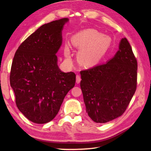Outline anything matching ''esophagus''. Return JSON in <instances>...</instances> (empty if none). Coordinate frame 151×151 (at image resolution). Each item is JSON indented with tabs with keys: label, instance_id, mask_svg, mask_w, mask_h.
<instances>
[{
	"label": "esophagus",
	"instance_id": "esophagus-1",
	"mask_svg": "<svg viewBox=\"0 0 151 151\" xmlns=\"http://www.w3.org/2000/svg\"><path fill=\"white\" fill-rule=\"evenodd\" d=\"M76 83H77V84H79L80 82H81V76H80L79 75H76Z\"/></svg>",
	"mask_w": 151,
	"mask_h": 151
}]
</instances>
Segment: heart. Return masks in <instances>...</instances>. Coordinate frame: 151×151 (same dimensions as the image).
<instances>
[{
    "instance_id": "obj_1",
    "label": "heart",
    "mask_w": 151,
    "mask_h": 151,
    "mask_svg": "<svg viewBox=\"0 0 151 151\" xmlns=\"http://www.w3.org/2000/svg\"><path fill=\"white\" fill-rule=\"evenodd\" d=\"M110 38L102 36L101 33L93 29L84 30L75 36L73 41L75 45L82 49L79 53L81 62L86 65H91L98 62L110 45ZM67 55L69 54V50H65Z\"/></svg>"
}]
</instances>
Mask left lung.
<instances>
[{
    "label": "left lung",
    "mask_w": 151,
    "mask_h": 151,
    "mask_svg": "<svg viewBox=\"0 0 151 151\" xmlns=\"http://www.w3.org/2000/svg\"><path fill=\"white\" fill-rule=\"evenodd\" d=\"M137 62L127 38L108 62L81 71L86 112L95 123H105L123 114L137 88Z\"/></svg>",
    "instance_id": "1"
}]
</instances>
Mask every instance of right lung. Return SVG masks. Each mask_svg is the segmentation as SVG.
<instances>
[{
  "mask_svg": "<svg viewBox=\"0 0 151 151\" xmlns=\"http://www.w3.org/2000/svg\"><path fill=\"white\" fill-rule=\"evenodd\" d=\"M68 19L45 24L28 36L15 52L9 81L18 109L30 121L44 124L56 117L76 82L73 72L57 65L62 30Z\"/></svg>",
  "mask_w": 151,
  "mask_h": 151,
  "instance_id": "obj_1",
  "label": "right lung"
}]
</instances>
